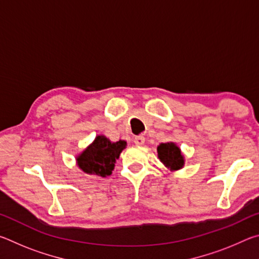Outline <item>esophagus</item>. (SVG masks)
<instances>
[{"label": "esophagus", "mask_w": 259, "mask_h": 259, "mask_svg": "<svg viewBox=\"0 0 259 259\" xmlns=\"http://www.w3.org/2000/svg\"><path fill=\"white\" fill-rule=\"evenodd\" d=\"M134 142L136 145H144V143H145V138H144V136H137V137H135Z\"/></svg>", "instance_id": "34e87169"}]
</instances>
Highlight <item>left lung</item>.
Returning a JSON list of instances; mask_svg holds the SVG:
<instances>
[{
  "label": "left lung",
  "instance_id": "8db88e82",
  "mask_svg": "<svg viewBox=\"0 0 259 259\" xmlns=\"http://www.w3.org/2000/svg\"><path fill=\"white\" fill-rule=\"evenodd\" d=\"M156 150L157 157L164 164V166L171 170V171L182 169L184 166L185 160H184L181 148L175 143H161Z\"/></svg>",
  "mask_w": 259,
  "mask_h": 259
}]
</instances>
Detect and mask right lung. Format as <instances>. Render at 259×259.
<instances>
[{
	"label": "right lung",
	"instance_id": "1",
	"mask_svg": "<svg viewBox=\"0 0 259 259\" xmlns=\"http://www.w3.org/2000/svg\"><path fill=\"white\" fill-rule=\"evenodd\" d=\"M126 146V142H111L105 136H97L80 155L76 156V163L83 172L106 177L112 174L115 162L121 152Z\"/></svg>",
	"mask_w": 259,
	"mask_h": 259
}]
</instances>
